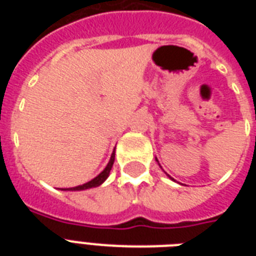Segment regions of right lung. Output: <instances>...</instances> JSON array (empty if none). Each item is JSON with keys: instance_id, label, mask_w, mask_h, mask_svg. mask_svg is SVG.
<instances>
[{"instance_id": "obj_1", "label": "right lung", "mask_w": 256, "mask_h": 256, "mask_svg": "<svg viewBox=\"0 0 256 256\" xmlns=\"http://www.w3.org/2000/svg\"><path fill=\"white\" fill-rule=\"evenodd\" d=\"M114 158H116V152H112V158H110V160H108V166L104 168V170L102 171L98 176H96V178L92 179L90 182L85 183V184H81V186H77V187H72V188H68V190H73V191L86 190V188H92V187H96V186H100V184H102V183L106 180V178L108 176V172H110L112 164H114Z\"/></svg>"}]
</instances>
